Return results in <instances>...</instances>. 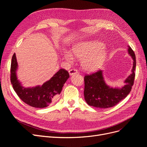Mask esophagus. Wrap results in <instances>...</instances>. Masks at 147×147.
Listing matches in <instances>:
<instances>
[{
  "label": "esophagus",
  "instance_id": "1",
  "mask_svg": "<svg viewBox=\"0 0 147 147\" xmlns=\"http://www.w3.org/2000/svg\"><path fill=\"white\" fill-rule=\"evenodd\" d=\"M69 73L70 75H73L74 74H78V70L77 69H71L69 71Z\"/></svg>",
  "mask_w": 147,
  "mask_h": 147
}]
</instances>
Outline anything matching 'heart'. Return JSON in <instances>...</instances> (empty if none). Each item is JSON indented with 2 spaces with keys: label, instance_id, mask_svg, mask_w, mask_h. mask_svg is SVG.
I'll list each match as a JSON object with an SVG mask.
<instances>
[{
  "label": "heart",
  "instance_id": "heart-1",
  "mask_svg": "<svg viewBox=\"0 0 147 147\" xmlns=\"http://www.w3.org/2000/svg\"><path fill=\"white\" fill-rule=\"evenodd\" d=\"M104 45L98 41H90L80 43L73 49L72 53L66 52L65 59L72 62L74 57L81 59L82 68L86 71H95L100 68L106 58L107 53L102 50Z\"/></svg>",
  "mask_w": 147,
  "mask_h": 147
}]
</instances>
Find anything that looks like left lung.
Listing matches in <instances>:
<instances>
[{
    "label": "left lung",
    "mask_w": 147,
    "mask_h": 147,
    "mask_svg": "<svg viewBox=\"0 0 147 147\" xmlns=\"http://www.w3.org/2000/svg\"><path fill=\"white\" fill-rule=\"evenodd\" d=\"M128 53L133 59L132 74L124 81L125 85L121 88L109 87L105 83L101 70L84 76V96L88 105L101 109L110 108L118 104L129 94L134 82L136 60L134 52L130 47Z\"/></svg>",
    "instance_id": "1"
}]
</instances>
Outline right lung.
I'll use <instances>...</instances> for the list:
<instances>
[{"instance_id":"right-lung-1","label":"right lung","mask_w":147,"mask_h":147,"mask_svg":"<svg viewBox=\"0 0 147 147\" xmlns=\"http://www.w3.org/2000/svg\"><path fill=\"white\" fill-rule=\"evenodd\" d=\"M18 64L15 53L11 59L10 80L15 91L24 103L35 108H45L56 101L64 83L69 78L67 71L61 69L42 86L25 88L17 80Z\"/></svg>"}]
</instances>
